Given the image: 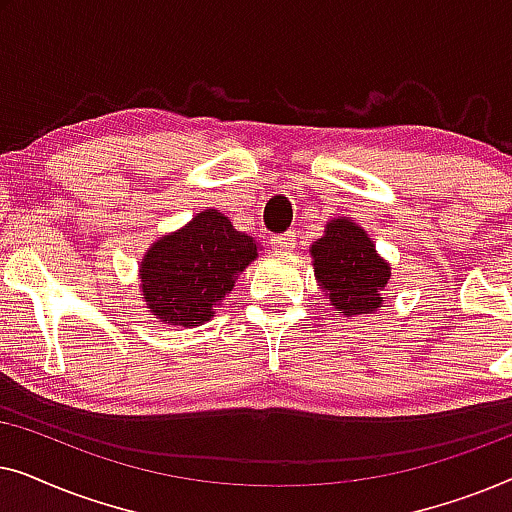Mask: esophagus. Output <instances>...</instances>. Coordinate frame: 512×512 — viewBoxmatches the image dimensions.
Masks as SVG:
<instances>
[{"label":"esophagus","instance_id":"34e87169","mask_svg":"<svg viewBox=\"0 0 512 512\" xmlns=\"http://www.w3.org/2000/svg\"><path fill=\"white\" fill-rule=\"evenodd\" d=\"M272 249L279 251V254H284V251H291L293 244H296V233H282V235H275L272 237Z\"/></svg>","mask_w":512,"mask_h":512}]
</instances>
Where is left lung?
I'll list each match as a JSON object with an SVG mask.
<instances>
[{
  "label": "left lung",
  "mask_w": 512,
  "mask_h": 512,
  "mask_svg": "<svg viewBox=\"0 0 512 512\" xmlns=\"http://www.w3.org/2000/svg\"><path fill=\"white\" fill-rule=\"evenodd\" d=\"M310 254L317 286L335 312L349 319L380 310L391 265L377 254L373 237L359 223L349 216L331 219L324 235L312 242Z\"/></svg>",
  "instance_id": "8db88e82"
}]
</instances>
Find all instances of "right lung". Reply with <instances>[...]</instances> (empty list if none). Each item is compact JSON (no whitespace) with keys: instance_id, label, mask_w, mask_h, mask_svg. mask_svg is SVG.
<instances>
[{"instance_id":"obj_1","label":"right lung","mask_w":512,"mask_h":512,"mask_svg":"<svg viewBox=\"0 0 512 512\" xmlns=\"http://www.w3.org/2000/svg\"><path fill=\"white\" fill-rule=\"evenodd\" d=\"M258 251L261 244L240 233L219 209L195 214L186 226L158 237L142 256L139 289L146 310L167 326H202Z\"/></svg>"}]
</instances>
